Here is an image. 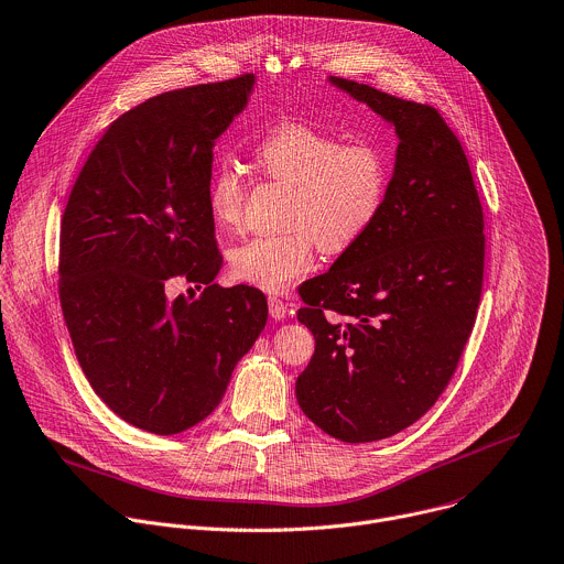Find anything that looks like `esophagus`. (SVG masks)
I'll return each instance as SVG.
<instances>
[{
  "mask_svg": "<svg viewBox=\"0 0 564 564\" xmlns=\"http://www.w3.org/2000/svg\"><path fill=\"white\" fill-rule=\"evenodd\" d=\"M268 307H270V316H272L274 321H283V318L290 314L288 305H285L281 299H276V296H270V299H268Z\"/></svg>",
  "mask_w": 564,
  "mask_h": 564,
  "instance_id": "esophagus-1",
  "label": "esophagus"
}]
</instances>
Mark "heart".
<instances>
[{
  "label": "heart",
  "instance_id": "heart-1",
  "mask_svg": "<svg viewBox=\"0 0 564 564\" xmlns=\"http://www.w3.org/2000/svg\"><path fill=\"white\" fill-rule=\"evenodd\" d=\"M254 163L292 185L283 235L252 237L230 252L232 274L263 292H285L314 268L316 243L325 252L351 248L381 215L390 187V159L373 141H347L301 121H283L254 145ZM213 221L232 230L243 219L246 178L221 163L208 183Z\"/></svg>",
  "mask_w": 564,
  "mask_h": 564
}]
</instances>
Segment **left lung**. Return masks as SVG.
Here are the masks:
<instances>
[{
    "instance_id": "obj_1",
    "label": "left lung",
    "mask_w": 564,
    "mask_h": 564,
    "mask_svg": "<svg viewBox=\"0 0 564 564\" xmlns=\"http://www.w3.org/2000/svg\"><path fill=\"white\" fill-rule=\"evenodd\" d=\"M327 82L390 123L399 145L377 221L301 290L296 316L316 349L296 401L325 434L371 443L447 388L478 312L485 224L465 150L434 108Z\"/></svg>"
}]
</instances>
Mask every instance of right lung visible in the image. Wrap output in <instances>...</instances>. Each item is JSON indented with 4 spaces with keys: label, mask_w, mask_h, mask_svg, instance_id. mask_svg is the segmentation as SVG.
<instances>
[{
    "label": "right lung",
    "mask_w": 564,
    "mask_h": 564,
    "mask_svg": "<svg viewBox=\"0 0 564 564\" xmlns=\"http://www.w3.org/2000/svg\"><path fill=\"white\" fill-rule=\"evenodd\" d=\"M254 75L156 95L121 115L84 163L62 219L59 299L95 394L126 423L174 436L210 416L268 321L265 296L213 285L208 213L217 139ZM176 273L206 284L170 300Z\"/></svg>",
    "instance_id": "obj_1"
}]
</instances>
